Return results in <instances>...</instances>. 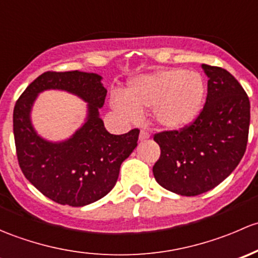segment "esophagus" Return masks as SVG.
Masks as SVG:
<instances>
[{
	"mask_svg": "<svg viewBox=\"0 0 258 258\" xmlns=\"http://www.w3.org/2000/svg\"><path fill=\"white\" fill-rule=\"evenodd\" d=\"M149 138H150V134H149L148 130H145V129L140 130V134H139L140 140H147V139H149Z\"/></svg>",
	"mask_w": 258,
	"mask_h": 258,
	"instance_id": "34e87169",
	"label": "esophagus"
}]
</instances>
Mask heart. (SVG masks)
<instances>
[{
  "label": "heart",
  "instance_id": "1",
  "mask_svg": "<svg viewBox=\"0 0 258 258\" xmlns=\"http://www.w3.org/2000/svg\"><path fill=\"white\" fill-rule=\"evenodd\" d=\"M205 98V83L196 72L180 68L163 70L137 77L125 94L111 97V107L129 120L150 109L159 125L179 129L187 125L200 113Z\"/></svg>",
  "mask_w": 258,
  "mask_h": 258
}]
</instances>
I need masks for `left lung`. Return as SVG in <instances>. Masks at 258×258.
<instances>
[{"label": "left lung", "instance_id": "left-lung-1", "mask_svg": "<svg viewBox=\"0 0 258 258\" xmlns=\"http://www.w3.org/2000/svg\"><path fill=\"white\" fill-rule=\"evenodd\" d=\"M208 95L199 115L179 130L154 134L160 158L154 177L166 190L196 196L216 187L235 170L246 151L249 99L226 70L203 64Z\"/></svg>", "mask_w": 258, "mask_h": 258}]
</instances>
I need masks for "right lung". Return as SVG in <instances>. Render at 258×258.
Listing matches in <instances>:
<instances>
[{
    "mask_svg": "<svg viewBox=\"0 0 258 258\" xmlns=\"http://www.w3.org/2000/svg\"><path fill=\"white\" fill-rule=\"evenodd\" d=\"M102 77L86 72H44L25 89L13 109L17 160L26 179L44 196L74 208L99 200L114 187L124 160L138 145L139 129L114 135L104 128L98 109L107 89ZM62 89L89 103V118L71 140L46 142L30 124L29 111L38 92Z\"/></svg>",
    "mask_w": 258,
    "mask_h": 258,
    "instance_id": "add662e5",
    "label": "right lung"
}]
</instances>
